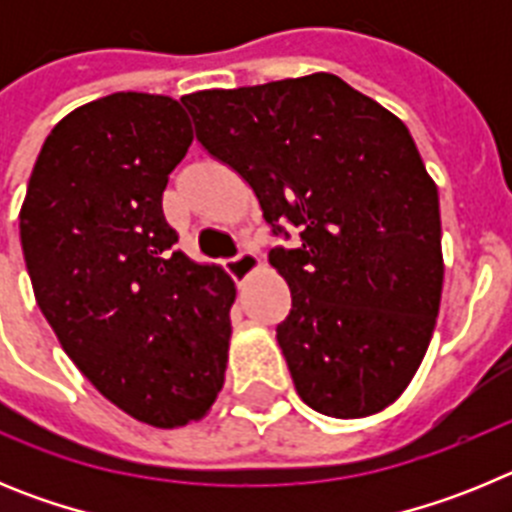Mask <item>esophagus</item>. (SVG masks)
Segmentation results:
<instances>
[{
  "label": "esophagus",
  "instance_id": "1",
  "mask_svg": "<svg viewBox=\"0 0 512 512\" xmlns=\"http://www.w3.org/2000/svg\"><path fill=\"white\" fill-rule=\"evenodd\" d=\"M225 269H228V274L233 277L235 284H243L248 277H251L253 271L259 269V256H256L253 251H241L238 256L225 261Z\"/></svg>",
  "mask_w": 512,
  "mask_h": 512
}]
</instances>
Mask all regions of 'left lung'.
Returning <instances> with one entry per match:
<instances>
[{"mask_svg": "<svg viewBox=\"0 0 512 512\" xmlns=\"http://www.w3.org/2000/svg\"><path fill=\"white\" fill-rule=\"evenodd\" d=\"M197 140L253 189L269 264L292 292L277 325L297 395L330 418L397 400L436 328L438 189L405 122L333 74L184 94Z\"/></svg>", "mask_w": 512, "mask_h": 512, "instance_id": "8db88e82", "label": "left lung"}]
</instances>
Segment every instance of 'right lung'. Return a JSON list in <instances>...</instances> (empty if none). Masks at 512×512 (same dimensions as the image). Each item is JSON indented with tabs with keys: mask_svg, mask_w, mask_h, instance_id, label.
<instances>
[{
	"mask_svg": "<svg viewBox=\"0 0 512 512\" xmlns=\"http://www.w3.org/2000/svg\"><path fill=\"white\" fill-rule=\"evenodd\" d=\"M189 146L176 99H94L45 138L20 210L27 274L63 351L107 400L156 428L200 420L228 364L233 279L174 251L161 207Z\"/></svg>",
	"mask_w": 512,
	"mask_h": 512,
	"instance_id": "right-lung-1",
	"label": "right lung"
}]
</instances>
